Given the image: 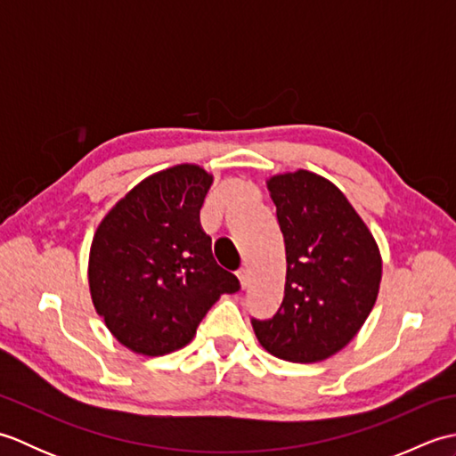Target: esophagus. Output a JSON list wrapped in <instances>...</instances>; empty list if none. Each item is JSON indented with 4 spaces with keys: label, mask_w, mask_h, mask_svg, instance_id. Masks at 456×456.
Segmentation results:
<instances>
[{
    "label": "esophagus",
    "mask_w": 456,
    "mask_h": 456,
    "mask_svg": "<svg viewBox=\"0 0 456 456\" xmlns=\"http://www.w3.org/2000/svg\"><path fill=\"white\" fill-rule=\"evenodd\" d=\"M237 278H239V286H240V288H247V284H248V273H247L245 268L239 270Z\"/></svg>",
    "instance_id": "1"
}]
</instances>
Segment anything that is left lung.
<instances>
[{"label":"left lung","mask_w":456,"mask_h":456,"mask_svg":"<svg viewBox=\"0 0 456 456\" xmlns=\"http://www.w3.org/2000/svg\"><path fill=\"white\" fill-rule=\"evenodd\" d=\"M286 245V286L273 319H253L265 351L319 362L353 341L376 304L382 255L370 229L331 180L315 172L266 180Z\"/></svg>","instance_id":"8db88e82"}]
</instances>
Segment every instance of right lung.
I'll use <instances>...</instances> for the list:
<instances>
[{
  "label": "right lung",
  "instance_id": "1",
  "mask_svg": "<svg viewBox=\"0 0 456 456\" xmlns=\"http://www.w3.org/2000/svg\"><path fill=\"white\" fill-rule=\"evenodd\" d=\"M213 174L198 164L154 172L95 229L88 284L95 312L131 353L162 356L186 346L221 294L239 289L217 266L200 209Z\"/></svg>",
  "mask_w": 456,
  "mask_h": 456
}]
</instances>
